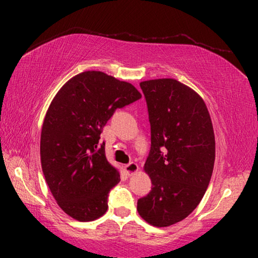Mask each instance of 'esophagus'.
Masks as SVG:
<instances>
[{"instance_id": "obj_1", "label": "esophagus", "mask_w": 258, "mask_h": 258, "mask_svg": "<svg viewBox=\"0 0 258 258\" xmlns=\"http://www.w3.org/2000/svg\"><path fill=\"white\" fill-rule=\"evenodd\" d=\"M124 170H125L126 174L130 176V175L135 174V172L139 170V167H137V164L134 163V162H130V163L124 165Z\"/></svg>"}]
</instances>
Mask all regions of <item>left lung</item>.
Segmentation results:
<instances>
[{
    "label": "left lung",
    "instance_id": "left-lung-1",
    "mask_svg": "<svg viewBox=\"0 0 258 258\" xmlns=\"http://www.w3.org/2000/svg\"><path fill=\"white\" fill-rule=\"evenodd\" d=\"M140 86L151 132L144 170L153 186L137 201V211L154 227H169L189 216L207 191L215 162L213 123L202 97L185 84L158 79Z\"/></svg>",
    "mask_w": 258,
    "mask_h": 258
}]
</instances>
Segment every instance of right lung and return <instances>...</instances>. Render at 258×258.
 <instances>
[{
  "instance_id": "1",
  "label": "right lung",
  "mask_w": 258,
  "mask_h": 258,
  "mask_svg": "<svg viewBox=\"0 0 258 258\" xmlns=\"http://www.w3.org/2000/svg\"><path fill=\"white\" fill-rule=\"evenodd\" d=\"M142 97L133 84L102 72L70 79L51 101L41 133V164L59 208L77 221H94L108 209L119 174L107 161L103 126L116 109Z\"/></svg>"
}]
</instances>
